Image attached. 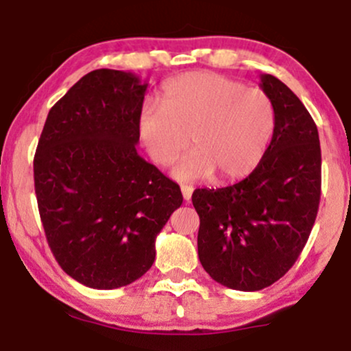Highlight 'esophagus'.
<instances>
[{
    "label": "esophagus",
    "instance_id": "obj_1",
    "mask_svg": "<svg viewBox=\"0 0 351 351\" xmlns=\"http://www.w3.org/2000/svg\"><path fill=\"white\" fill-rule=\"evenodd\" d=\"M181 193H183V198L184 201L191 199V195H193V186H189V184H181Z\"/></svg>",
    "mask_w": 351,
    "mask_h": 351
}]
</instances>
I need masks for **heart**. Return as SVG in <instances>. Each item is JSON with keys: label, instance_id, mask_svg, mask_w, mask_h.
Segmentation results:
<instances>
[{"label": "heart", "instance_id": "heart-1", "mask_svg": "<svg viewBox=\"0 0 351 351\" xmlns=\"http://www.w3.org/2000/svg\"><path fill=\"white\" fill-rule=\"evenodd\" d=\"M276 130L271 99L256 87H244L213 72H191L170 80L162 107L145 106L138 136L150 160L173 163L189 142L191 152L171 170L178 181L223 180L249 175L263 162Z\"/></svg>", "mask_w": 351, "mask_h": 351}]
</instances>
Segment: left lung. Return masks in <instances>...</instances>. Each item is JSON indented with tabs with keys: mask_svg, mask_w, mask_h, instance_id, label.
Masks as SVG:
<instances>
[{
	"mask_svg": "<svg viewBox=\"0 0 351 351\" xmlns=\"http://www.w3.org/2000/svg\"><path fill=\"white\" fill-rule=\"evenodd\" d=\"M276 114L263 162L232 186L196 189L198 256L209 276L254 292L295 264L315 223L322 184L318 130L300 99L271 74L261 75Z\"/></svg>",
	"mask_w": 351,
	"mask_h": 351,
	"instance_id": "obj_1",
	"label": "left lung"
}]
</instances>
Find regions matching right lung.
<instances>
[{
	"label": "right lung",
	"mask_w": 351,
	"mask_h": 351,
	"mask_svg": "<svg viewBox=\"0 0 351 351\" xmlns=\"http://www.w3.org/2000/svg\"><path fill=\"white\" fill-rule=\"evenodd\" d=\"M148 84L97 69L47 114L34 189L62 271L90 289L132 284L152 267L155 241L183 203L180 186L136 153Z\"/></svg>",
	"instance_id": "1"
}]
</instances>
